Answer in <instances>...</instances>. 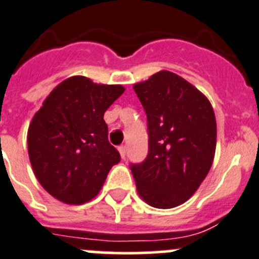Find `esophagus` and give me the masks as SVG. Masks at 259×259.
<instances>
[{
  "label": "esophagus",
  "instance_id": "34e87169",
  "mask_svg": "<svg viewBox=\"0 0 259 259\" xmlns=\"http://www.w3.org/2000/svg\"><path fill=\"white\" fill-rule=\"evenodd\" d=\"M118 152H120V156H121V158L125 159V154H126V147L120 146L118 147Z\"/></svg>",
  "mask_w": 259,
  "mask_h": 259
}]
</instances>
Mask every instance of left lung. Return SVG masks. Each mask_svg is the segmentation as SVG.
Segmentation results:
<instances>
[{"label": "left lung", "mask_w": 259, "mask_h": 259, "mask_svg": "<svg viewBox=\"0 0 259 259\" xmlns=\"http://www.w3.org/2000/svg\"><path fill=\"white\" fill-rule=\"evenodd\" d=\"M148 121V156L132 165L142 199L156 208L187 202L206 179L216 151L213 108L202 92L162 70L134 84Z\"/></svg>", "instance_id": "8db88e82"}]
</instances>
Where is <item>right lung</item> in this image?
<instances>
[{"instance_id": "add662e5", "label": "right lung", "mask_w": 259, "mask_h": 259, "mask_svg": "<svg viewBox=\"0 0 259 259\" xmlns=\"http://www.w3.org/2000/svg\"><path fill=\"white\" fill-rule=\"evenodd\" d=\"M124 91L118 84H97L76 75L53 89L33 116L29 159L52 197L83 204L100 193L108 171L120 162L103 115Z\"/></svg>"}]
</instances>
